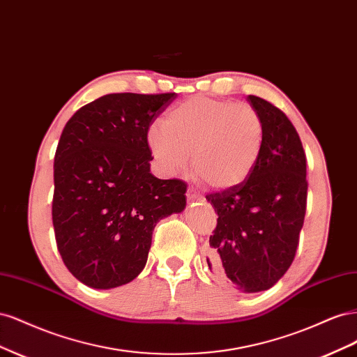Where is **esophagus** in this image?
Instances as JSON below:
<instances>
[{
  "label": "esophagus",
  "instance_id": "1",
  "mask_svg": "<svg viewBox=\"0 0 357 357\" xmlns=\"http://www.w3.org/2000/svg\"><path fill=\"white\" fill-rule=\"evenodd\" d=\"M186 197H188V199H190V201H201L202 198H201V195L199 193L193 189V188H188V192H186Z\"/></svg>",
  "mask_w": 357,
  "mask_h": 357
}]
</instances>
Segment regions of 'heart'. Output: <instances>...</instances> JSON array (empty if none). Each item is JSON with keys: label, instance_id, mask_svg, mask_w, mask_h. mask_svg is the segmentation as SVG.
I'll return each instance as SVG.
<instances>
[{"label": "heart", "instance_id": "heart-1", "mask_svg": "<svg viewBox=\"0 0 357 357\" xmlns=\"http://www.w3.org/2000/svg\"><path fill=\"white\" fill-rule=\"evenodd\" d=\"M265 143L261 114L247 102L193 96L165 114L147 132L159 168L178 174L189 165L211 189L241 185L256 168Z\"/></svg>", "mask_w": 357, "mask_h": 357}]
</instances>
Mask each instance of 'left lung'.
I'll return each instance as SVG.
<instances>
[{
  "label": "left lung",
  "instance_id": "left-lung-1",
  "mask_svg": "<svg viewBox=\"0 0 357 357\" xmlns=\"http://www.w3.org/2000/svg\"><path fill=\"white\" fill-rule=\"evenodd\" d=\"M265 125L262 156L245 181L205 198L218 211L207 264L245 294L273 287L291 265L307 210V158L295 126L271 102L248 95Z\"/></svg>",
  "mask_w": 357,
  "mask_h": 357
}]
</instances>
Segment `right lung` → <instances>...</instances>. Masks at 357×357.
Wrapping results in <instances>:
<instances>
[{
    "mask_svg": "<svg viewBox=\"0 0 357 357\" xmlns=\"http://www.w3.org/2000/svg\"><path fill=\"white\" fill-rule=\"evenodd\" d=\"M177 93H109L67 122L53 165L52 220L68 271L93 289L146 266L156 223L186 207V183L150 172L149 128Z\"/></svg>",
    "mask_w": 357,
    "mask_h": 357,
    "instance_id": "obj_1",
    "label": "right lung"
}]
</instances>
